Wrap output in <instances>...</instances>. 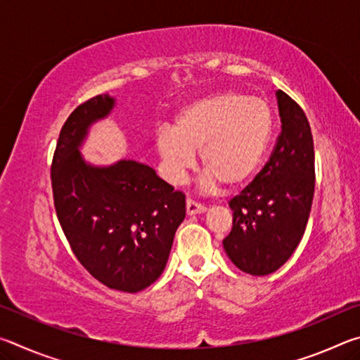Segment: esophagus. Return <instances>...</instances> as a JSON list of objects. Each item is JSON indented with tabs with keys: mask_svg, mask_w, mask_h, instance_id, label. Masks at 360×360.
I'll return each instance as SVG.
<instances>
[{
	"mask_svg": "<svg viewBox=\"0 0 360 360\" xmlns=\"http://www.w3.org/2000/svg\"><path fill=\"white\" fill-rule=\"evenodd\" d=\"M186 211H187L188 216L202 214V212L206 211V206L200 205V203H197V202H193V200H191V198H187V202H186Z\"/></svg>",
	"mask_w": 360,
	"mask_h": 360,
	"instance_id": "34e87169",
	"label": "esophagus"
}]
</instances>
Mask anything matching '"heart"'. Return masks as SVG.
I'll return each instance as SVG.
<instances>
[{"mask_svg": "<svg viewBox=\"0 0 360 360\" xmlns=\"http://www.w3.org/2000/svg\"><path fill=\"white\" fill-rule=\"evenodd\" d=\"M271 111L264 100L233 90L205 95L181 109L173 130L157 131V150L168 179L181 182L193 167L195 154L206 169V187L217 182L235 188L252 178L268 149Z\"/></svg>", "mask_w": 360, "mask_h": 360, "instance_id": "b5f03b06", "label": "heart"}]
</instances>
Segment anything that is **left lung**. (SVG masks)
<instances>
[{
  "instance_id": "8db88e82",
  "label": "left lung",
  "mask_w": 360,
  "mask_h": 360,
  "mask_svg": "<svg viewBox=\"0 0 360 360\" xmlns=\"http://www.w3.org/2000/svg\"><path fill=\"white\" fill-rule=\"evenodd\" d=\"M281 135L270 160L230 200L233 227L222 241L241 271L265 276L294 254L307 229L314 195V148L308 119L283 90L276 92Z\"/></svg>"
}]
</instances>
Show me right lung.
Masks as SVG:
<instances>
[{"label":"right lung","mask_w":360,"mask_h":360,"mask_svg":"<svg viewBox=\"0 0 360 360\" xmlns=\"http://www.w3.org/2000/svg\"><path fill=\"white\" fill-rule=\"evenodd\" d=\"M114 106V96L98 95L66 119L51 169L53 203L85 270L109 289L135 294L165 270L186 197L136 160L85 162L81 148L90 127Z\"/></svg>","instance_id":"right-lung-1"}]
</instances>
